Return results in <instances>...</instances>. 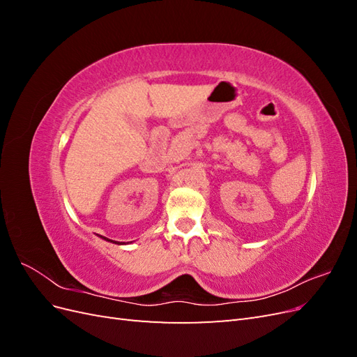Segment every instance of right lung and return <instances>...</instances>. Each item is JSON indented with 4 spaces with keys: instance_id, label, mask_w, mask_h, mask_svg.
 I'll use <instances>...</instances> for the list:
<instances>
[{
    "instance_id": "1",
    "label": "right lung",
    "mask_w": 357,
    "mask_h": 357,
    "mask_svg": "<svg viewBox=\"0 0 357 357\" xmlns=\"http://www.w3.org/2000/svg\"><path fill=\"white\" fill-rule=\"evenodd\" d=\"M102 240H105V241H110V243H113L112 240H109V238H105V236H102Z\"/></svg>"
}]
</instances>
